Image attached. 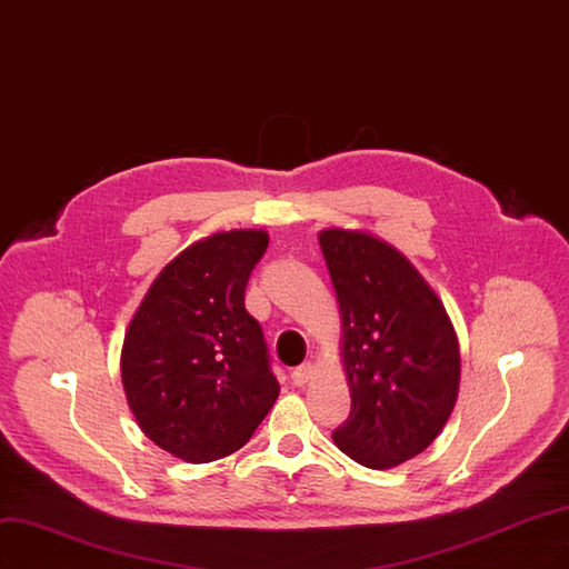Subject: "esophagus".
<instances>
[{
  "mask_svg": "<svg viewBox=\"0 0 569 569\" xmlns=\"http://www.w3.org/2000/svg\"><path fill=\"white\" fill-rule=\"evenodd\" d=\"M311 375H313V366L311 363H302V366H298L296 370L290 372V382L296 385V387H305L311 380Z\"/></svg>",
  "mask_w": 569,
  "mask_h": 569,
  "instance_id": "34e87169",
  "label": "esophagus"
}]
</instances>
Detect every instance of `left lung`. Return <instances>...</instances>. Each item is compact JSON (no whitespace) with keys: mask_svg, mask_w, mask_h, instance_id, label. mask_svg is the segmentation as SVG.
<instances>
[{"mask_svg":"<svg viewBox=\"0 0 569 569\" xmlns=\"http://www.w3.org/2000/svg\"><path fill=\"white\" fill-rule=\"evenodd\" d=\"M342 313L351 412L332 440L368 469L425 452L459 391V345L443 302L410 260L368 231L323 229Z\"/></svg>","mask_w":569,"mask_h":569,"instance_id":"8db88e82","label":"left lung"}]
</instances>
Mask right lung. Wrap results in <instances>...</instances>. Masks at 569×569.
Returning a JSON list of instances; mask_svg holds the SVG:
<instances>
[{
	"mask_svg": "<svg viewBox=\"0 0 569 569\" xmlns=\"http://www.w3.org/2000/svg\"><path fill=\"white\" fill-rule=\"evenodd\" d=\"M262 229L210 234L168 262L126 330L121 382L142 433L189 465L243 448L279 398L246 283Z\"/></svg>",
	"mask_w": 569,
	"mask_h": 569,
	"instance_id": "1",
	"label": "right lung"
}]
</instances>
